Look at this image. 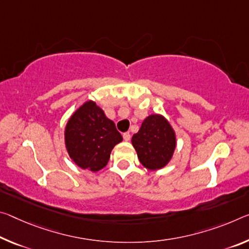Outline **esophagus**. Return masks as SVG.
I'll return each mask as SVG.
<instances>
[{
  "label": "esophagus",
  "instance_id": "34e87169",
  "mask_svg": "<svg viewBox=\"0 0 249 249\" xmlns=\"http://www.w3.org/2000/svg\"><path fill=\"white\" fill-rule=\"evenodd\" d=\"M123 139H124V141L128 142L129 140H131V134H129L128 132H127V133H124V134H123Z\"/></svg>",
  "mask_w": 249,
  "mask_h": 249
}]
</instances>
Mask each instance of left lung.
<instances>
[{"instance_id": "1", "label": "left lung", "mask_w": 249, "mask_h": 249, "mask_svg": "<svg viewBox=\"0 0 249 249\" xmlns=\"http://www.w3.org/2000/svg\"><path fill=\"white\" fill-rule=\"evenodd\" d=\"M132 144L143 166L160 169L172 159L176 146L175 133L161 115L146 117L140 131L134 134Z\"/></svg>"}]
</instances>
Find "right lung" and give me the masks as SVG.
<instances>
[{
    "label": "right lung",
    "instance_id": "obj_1",
    "mask_svg": "<svg viewBox=\"0 0 249 249\" xmlns=\"http://www.w3.org/2000/svg\"><path fill=\"white\" fill-rule=\"evenodd\" d=\"M123 141L113 121L92 101L83 104L65 128L69 155L83 169L97 172L106 166L114 146Z\"/></svg>",
    "mask_w": 249,
    "mask_h": 249
}]
</instances>
